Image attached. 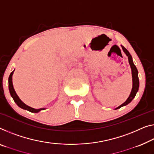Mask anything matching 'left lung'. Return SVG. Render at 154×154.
<instances>
[{
	"label": "left lung",
	"instance_id": "left-lung-1",
	"mask_svg": "<svg viewBox=\"0 0 154 154\" xmlns=\"http://www.w3.org/2000/svg\"><path fill=\"white\" fill-rule=\"evenodd\" d=\"M123 51L125 52V53L127 54V56L128 57V63L130 64V66H131V72H132V80H133V87H132V90L131 92L130 93V95L129 97H128V99L125 101V102L123 103L122 104H121L120 106H119L118 108H116V109H120V108L124 106H126V105H127L128 104H129V103L131 102L133 100V99L135 97V96H136L137 92L138 91V88H139V78H138V71H137V68L136 67V66L134 65V61H133V59H132V57L131 55L130 54L129 52L128 51V50L126 49V48L122 46V45H121Z\"/></svg>",
	"mask_w": 154,
	"mask_h": 154
}]
</instances>
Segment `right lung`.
<instances>
[{
    "mask_svg": "<svg viewBox=\"0 0 154 154\" xmlns=\"http://www.w3.org/2000/svg\"><path fill=\"white\" fill-rule=\"evenodd\" d=\"M14 71H12V72H11L10 77H9L8 83H9V91H10V95H11V97H12L13 100L15 102L16 104H17L20 108H21V109L27 110V111H28L29 112H32V113H38V112L41 111V110H45V109H33V108L27 106V105H26V104H25V103H23L21 100H20V98L18 97V96L17 95V94L16 93V92L14 91V86H13L12 75L14 73Z\"/></svg>",
    "mask_w": 154,
    "mask_h": 154,
    "instance_id": "1",
    "label": "right lung"
}]
</instances>
